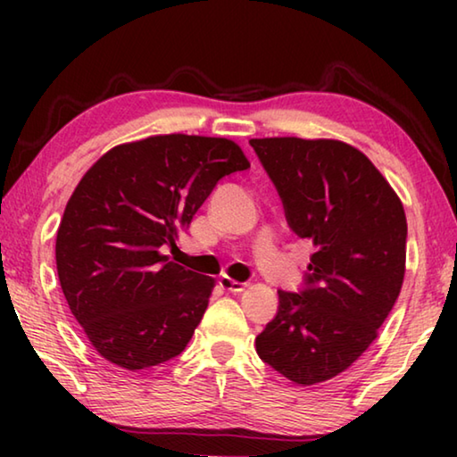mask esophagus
Segmentation results:
<instances>
[{"label":"esophagus","mask_w":457,"mask_h":457,"mask_svg":"<svg viewBox=\"0 0 457 457\" xmlns=\"http://www.w3.org/2000/svg\"><path fill=\"white\" fill-rule=\"evenodd\" d=\"M220 286L223 290H228V292H244L245 290V282H237V280H234V278H229V276H221L220 278Z\"/></svg>","instance_id":"esophagus-1"}]
</instances>
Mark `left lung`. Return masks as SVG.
<instances>
[{
    "label": "left lung",
    "mask_w": 457,
    "mask_h": 457,
    "mask_svg": "<svg viewBox=\"0 0 457 457\" xmlns=\"http://www.w3.org/2000/svg\"><path fill=\"white\" fill-rule=\"evenodd\" d=\"M286 221L314 253L304 288L256 337L260 359L296 385L343 373L377 338L405 276L403 204L359 149L335 138H252Z\"/></svg>",
    "instance_id": "left-lung-1"
}]
</instances>
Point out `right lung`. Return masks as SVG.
<instances>
[{
	"label": "right lung",
	"instance_id": "add662e5",
	"mask_svg": "<svg viewBox=\"0 0 457 457\" xmlns=\"http://www.w3.org/2000/svg\"><path fill=\"white\" fill-rule=\"evenodd\" d=\"M247 167L229 138L177 133L114 146L84 173L62 215L56 268L100 357L141 370L187 346L215 280L159 250L175 244L221 177Z\"/></svg>",
	"mask_w": 457,
	"mask_h": 457
}]
</instances>
